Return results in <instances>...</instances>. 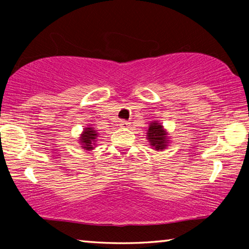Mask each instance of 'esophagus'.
I'll use <instances>...</instances> for the list:
<instances>
[{
	"mask_svg": "<svg viewBox=\"0 0 249 249\" xmlns=\"http://www.w3.org/2000/svg\"><path fill=\"white\" fill-rule=\"evenodd\" d=\"M120 126H121V127H129V123H128V122H126V121H121Z\"/></svg>",
	"mask_w": 249,
	"mask_h": 249,
	"instance_id": "34e87169",
	"label": "esophagus"
}]
</instances>
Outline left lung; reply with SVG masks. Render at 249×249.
Listing matches in <instances>:
<instances>
[{"mask_svg":"<svg viewBox=\"0 0 249 249\" xmlns=\"http://www.w3.org/2000/svg\"><path fill=\"white\" fill-rule=\"evenodd\" d=\"M146 134V138L149 145L153 147V149L157 151H162L163 149H166L168 144L170 142V137L168 135L167 129L158 121L151 122Z\"/></svg>","mask_w":249,"mask_h":249,"instance_id":"1","label":"left lung"}]
</instances>
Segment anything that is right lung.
I'll list each match as a JSON object with an SVG mask.
<instances>
[{"instance_id": "1", "label": "right lung", "mask_w": 249, "mask_h": 249, "mask_svg": "<svg viewBox=\"0 0 249 249\" xmlns=\"http://www.w3.org/2000/svg\"><path fill=\"white\" fill-rule=\"evenodd\" d=\"M99 133L96 132L94 127H86L83 128L82 133L80 134L79 137V144L81 145L82 149L84 151H91L95 148L96 142H98Z\"/></svg>"}]
</instances>
